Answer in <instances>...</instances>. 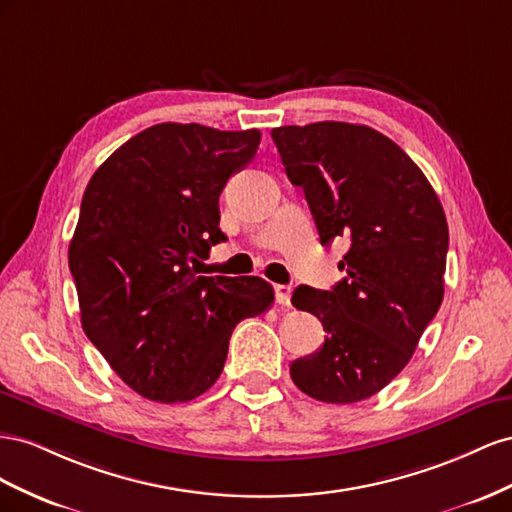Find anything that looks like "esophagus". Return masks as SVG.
I'll list each match as a JSON object with an SVG mask.
<instances>
[{"mask_svg": "<svg viewBox=\"0 0 512 512\" xmlns=\"http://www.w3.org/2000/svg\"><path fill=\"white\" fill-rule=\"evenodd\" d=\"M274 294H276V302L281 306H289L291 302V287L289 285H274Z\"/></svg>", "mask_w": 512, "mask_h": 512, "instance_id": "esophagus-1", "label": "esophagus"}]
</instances>
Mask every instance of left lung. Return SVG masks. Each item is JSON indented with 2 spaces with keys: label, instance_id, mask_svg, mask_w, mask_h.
<instances>
[{
  "label": "left lung",
  "instance_id": "left-lung-1",
  "mask_svg": "<svg viewBox=\"0 0 512 512\" xmlns=\"http://www.w3.org/2000/svg\"><path fill=\"white\" fill-rule=\"evenodd\" d=\"M287 178L302 186L321 244L345 238L330 291L300 285L291 304L328 337L291 362L294 384L324 403L373 397L397 377L444 298L448 225L433 186L397 143L347 122L272 130Z\"/></svg>",
  "mask_w": 512,
  "mask_h": 512
}]
</instances>
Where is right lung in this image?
Returning <instances> with one entry per match:
<instances>
[{
    "instance_id": "right-lung-1",
    "label": "right lung",
    "mask_w": 512,
    "mask_h": 512,
    "mask_svg": "<svg viewBox=\"0 0 512 512\" xmlns=\"http://www.w3.org/2000/svg\"><path fill=\"white\" fill-rule=\"evenodd\" d=\"M261 133L156 124L87 184L68 246L81 326L141 397L184 403L221 375L231 332L270 309L259 276H203L225 240L218 197L257 154Z\"/></svg>"
}]
</instances>
